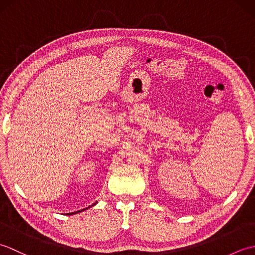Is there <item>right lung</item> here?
I'll use <instances>...</instances> for the list:
<instances>
[{"label":"right lung","instance_id":"1","mask_svg":"<svg viewBox=\"0 0 255 255\" xmlns=\"http://www.w3.org/2000/svg\"><path fill=\"white\" fill-rule=\"evenodd\" d=\"M95 204H97V202L96 203H94L93 205H92V206H94ZM90 207H91V206H90ZM90 207H88V208H85V209H89ZM85 209H82V210H79V211H74V213H69V214H67V215H74V214H78V213H81V211H83V210H85Z\"/></svg>","mask_w":255,"mask_h":255}]
</instances>
